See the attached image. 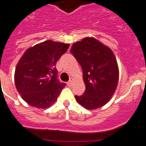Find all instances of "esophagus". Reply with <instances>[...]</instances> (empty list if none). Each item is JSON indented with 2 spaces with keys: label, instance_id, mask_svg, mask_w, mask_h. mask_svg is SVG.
Returning a JSON list of instances; mask_svg holds the SVG:
<instances>
[{
  "label": "esophagus",
  "instance_id": "obj_1",
  "mask_svg": "<svg viewBox=\"0 0 146 146\" xmlns=\"http://www.w3.org/2000/svg\"><path fill=\"white\" fill-rule=\"evenodd\" d=\"M73 83V78H71L69 80L68 82V86H72Z\"/></svg>",
  "mask_w": 146,
  "mask_h": 146
}]
</instances>
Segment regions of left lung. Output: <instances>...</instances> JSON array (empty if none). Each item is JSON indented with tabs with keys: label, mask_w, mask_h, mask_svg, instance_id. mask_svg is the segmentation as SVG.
Here are the masks:
<instances>
[{
	"label": "left lung",
	"mask_w": 146,
	"mask_h": 146,
	"mask_svg": "<svg viewBox=\"0 0 146 146\" xmlns=\"http://www.w3.org/2000/svg\"><path fill=\"white\" fill-rule=\"evenodd\" d=\"M70 52L82 68L86 86L84 94L75 96L76 101L87 110L105 105L119 81V68L113 52L95 38L86 37L75 42Z\"/></svg>",
	"instance_id": "left-lung-1"
}]
</instances>
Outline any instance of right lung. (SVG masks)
<instances>
[{"label":"right lung","mask_w":146,"mask_h":146,"mask_svg":"<svg viewBox=\"0 0 146 146\" xmlns=\"http://www.w3.org/2000/svg\"><path fill=\"white\" fill-rule=\"evenodd\" d=\"M69 46L47 40L26 50L16 67L14 81L27 104L46 109L57 100L66 84L58 81L55 65Z\"/></svg>","instance_id":"add662e5"}]
</instances>
